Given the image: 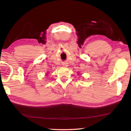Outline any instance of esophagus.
<instances>
[{"label":"esophagus","mask_w":131,"mask_h":131,"mask_svg":"<svg viewBox=\"0 0 131 131\" xmlns=\"http://www.w3.org/2000/svg\"><path fill=\"white\" fill-rule=\"evenodd\" d=\"M63 66H64V67H67V66H68V63H63Z\"/></svg>","instance_id":"obj_1"}]
</instances>
